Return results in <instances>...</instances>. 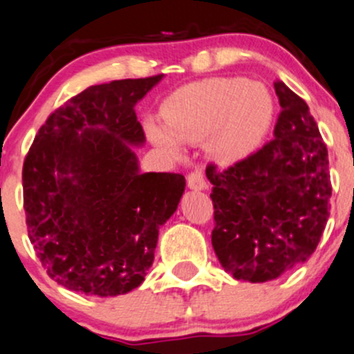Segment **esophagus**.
<instances>
[{"label": "esophagus", "instance_id": "obj_1", "mask_svg": "<svg viewBox=\"0 0 354 354\" xmlns=\"http://www.w3.org/2000/svg\"><path fill=\"white\" fill-rule=\"evenodd\" d=\"M187 183H188V187L192 189H195V192L207 188L205 178H203V173L200 169H193L192 173H188Z\"/></svg>", "mask_w": 354, "mask_h": 354}]
</instances>
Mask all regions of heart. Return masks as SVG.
Masks as SVG:
<instances>
[{
	"label": "heart",
	"mask_w": 354,
	"mask_h": 354,
	"mask_svg": "<svg viewBox=\"0 0 354 354\" xmlns=\"http://www.w3.org/2000/svg\"><path fill=\"white\" fill-rule=\"evenodd\" d=\"M273 98L245 77H214L178 89L162 109L165 129L154 122L147 133L158 146L176 151V142L207 139L217 161L236 162L261 146L273 120Z\"/></svg>",
	"instance_id": "1"
}]
</instances>
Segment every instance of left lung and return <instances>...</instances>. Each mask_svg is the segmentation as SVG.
I'll list each match as a JSON object with an SVG mask.
<instances>
[{
    "label": "left lung",
    "mask_w": 354,
    "mask_h": 354,
    "mask_svg": "<svg viewBox=\"0 0 354 354\" xmlns=\"http://www.w3.org/2000/svg\"><path fill=\"white\" fill-rule=\"evenodd\" d=\"M281 111L274 139L236 165L207 166L212 245L236 280L263 283L310 258L329 218L327 147L307 103L274 83Z\"/></svg>",
    "instance_id": "8db88e82"
}]
</instances>
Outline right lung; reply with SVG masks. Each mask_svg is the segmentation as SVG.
I'll return each mask as SVG.
<instances>
[{"instance_id": "add662e5", "label": "right lung", "mask_w": 354, "mask_h": 354, "mask_svg": "<svg viewBox=\"0 0 354 354\" xmlns=\"http://www.w3.org/2000/svg\"><path fill=\"white\" fill-rule=\"evenodd\" d=\"M162 74L89 86L39 129L21 171L30 243L54 281L84 295L137 288L159 227L185 192L178 173H140L136 103Z\"/></svg>"}]
</instances>
